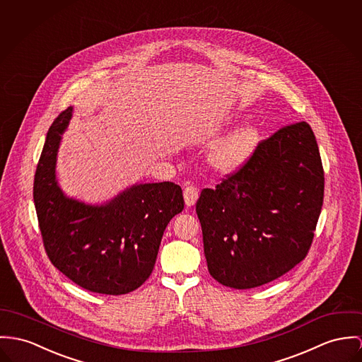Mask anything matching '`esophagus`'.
<instances>
[{
	"label": "esophagus",
	"mask_w": 362,
	"mask_h": 362,
	"mask_svg": "<svg viewBox=\"0 0 362 362\" xmlns=\"http://www.w3.org/2000/svg\"><path fill=\"white\" fill-rule=\"evenodd\" d=\"M185 202L187 206H193L198 199V189L195 186H186L185 187Z\"/></svg>",
	"instance_id": "34e87169"
}]
</instances>
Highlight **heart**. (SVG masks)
Here are the masks:
<instances>
[{
  "label": "heart",
  "instance_id": "obj_1",
  "mask_svg": "<svg viewBox=\"0 0 362 362\" xmlns=\"http://www.w3.org/2000/svg\"><path fill=\"white\" fill-rule=\"evenodd\" d=\"M259 139L260 134L256 127H241L212 146L209 151V163L223 172L234 170L250 158Z\"/></svg>",
  "mask_w": 362,
  "mask_h": 362
}]
</instances>
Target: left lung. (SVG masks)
Returning a JSON list of instances; mask_svg holds the SVG:
<instances>
[{
	"mask_svg": "<svg viewBox=\"0 0 362 362\" xmlns=\"http://www.w3.org/2000/svg\"><path fill=\"white\" fill-rule=\"evenodd\" d=\"M324 201V169L310 125L281 128L195 211L209 274L224 286L272 282L306 257Z\"/></svg>",
	"mask_w": 362,
	"mask_h": 362,
	"instance_id": "8db88e82",
	"label": "left lung"
}]
</instances>
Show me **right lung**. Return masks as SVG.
Segmentation results:
<instances>
[{
	"mask_svg": "<svg viewBox=\"0 0 362 362\" xmlns=\"http://www.w3.org/2000/svg\"><path fill=\"white\" fill-rule=\"evenodd\" d=\"M71 115L70 106L51 125L34 176L44 247L56 269L83 289L129 293L150 277L164 230L185 208L183 193L161 182L134 185L100 205L67 197L56 179V158Z\"/></svg>",
	"mask_w": 362,
	"mask_h": 362,
	"instance_id": "right-lung-1",
	"label": "right lung"
}]
</instances>
